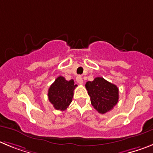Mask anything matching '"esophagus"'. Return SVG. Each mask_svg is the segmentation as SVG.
Wrapping results in <instances>:
<instances>
[{
	"mask_svg": "<svg viewBox=\"0 0 153 153\" xmlns=\"http://www.w3.org/2000/svg\"><path fill=\"white\" fill-rule=\"evenodd\" d=\"M76 82H78V84H80V85L83 84V79H82V76H80V75L77 76L76 77Z\"/></svg>",
	"mask_w": 153,
	"mask_h": 153,
	"instance_id": "esophagus-1",
	"label": "esophagus"
}]
</instances>
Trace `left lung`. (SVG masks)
Instances as JSON below:
<instances>
[{"label":"left lung","mask_w":153,"mask_h":153,"mask_svg":"<svg viewBox=\"0 0 153 153\" xmlns=\"http://www.w3.org/2000/svg\"><path fill=\"white\" fill-rule=\"evenodd\" d=\"M85 88L91 105L101 114L112 109L119 101L118 87L102 77H97L92 82H87Z\"/></svg>","instance_id":"8db88e82"}]
</instances>
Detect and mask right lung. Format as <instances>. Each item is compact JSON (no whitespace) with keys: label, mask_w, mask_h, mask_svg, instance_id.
I'll return each instance as SVG.
<instances>
[{"label":"right lung","mask_w":153,"mask_h":153,"mask_svg":"<svg viewBox=\"0 0 153 153\" xmlns=\"http://www.w3.org/2000/svg\"><path fill=\"white\" fill-rule=\"evenodd\" d=\"M75 87L77 85L73 79L67 81L64 77H58L49 88L48 93L49 102L55 109L65 111L72 101Z\"/></svg>","instance_id":"add662e5"}]
</instances>
